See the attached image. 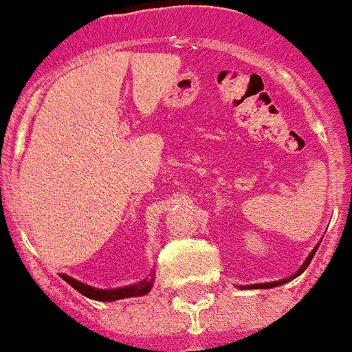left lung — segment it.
I'll return each mask as SVG.
<instances>
[{"label": "left lung", "mask_w": 352, "mask_h": 352, "mask_svg": "<svg viewBox=\"0 0 352 352\" xmlns=\"http://www.w3.org/2000/svg\"><path fill=\"white\" fill-rule=\"evenodd\" d=\"M318 245L320 244H316L315 248H313V251H311V253H309V256H307V258L304 260V264L300 265V270L296 271L295 275L287 276V278H284V280H276V282H265V284H253V285H241V289H271V287H278V285L285 284V282H291V280L296 278V276L302 275V273H304V271L307 270V265L311 264V260H313V256H315L316 250H318Z\"/></svg>", "instance_id": "obj_1"}]
</instances>
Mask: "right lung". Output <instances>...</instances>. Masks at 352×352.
Returning a JSON list of instances; mask_svg holds the SVG:
<instances>
[{
    "label": "right lung",
    "mask_w": 352,
    "mask_h": 352,
    "mask_svg": "<svg viewBox=\"0 0 352 352\" xmlns=\"http://www.w3.org/2000/svg\"><path fill=\"white\" fill-rule=\"evenodd\" d=\"M61 278L65 282L72 285L74 289L79 291L81 295H85L90 300H97V302H113V300H122V298H131V296H144L146 293L151 291L153 285V278H155V271H151V276H146L141 282L130 285H122V287H116V289H99V287H92V285L82 284L79 280L72 278V276L61 273Z\"/></svg>",
    "instance_id": "right-lung-1"
}]
</instances>
